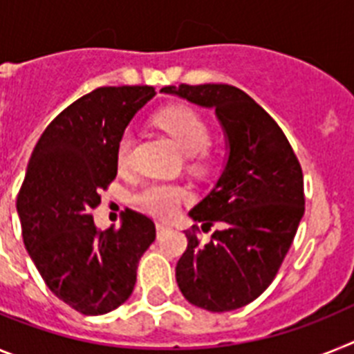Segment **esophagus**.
Returning a JSON list of instances; mask_svg holds the SVG:
<instances>
[{
  "instance_id": "34e87169",
  "label": "esophagus",
  "mask_w": 354,
  "mask_h": 354,
  "mask_svg": "<svg viewBox=\"0 0 354 354\" xmlns=\"http://www.w3.org/2000/svg\"><path fill=\"white\" fill-rule=\"evenodd\" d=\"M169 228H171L169 224H165V223H156V235L162 236V235H164V232H167Z\"/></svg>"
}]
</instances>
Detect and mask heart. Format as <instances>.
Segmentation results:
<instances>
[{"mask_svg": "<svg viewBox=\"0 0 354 354\" xmlns=\"http://www.w3.org/2000/svg\"><path fill=\"white\" fill-rule=\"evenodd\" d=\"M155 122L167 131L178 142V146L189 153L190 165L196 169H205L210 164V126L205 121L198 110L190 109L187 104H173L167 109L156 112ZM133 149V135L130 130L122 131L115 146V162L119 169L128 167ZM190 198V192L185 185L169 183V181H149L140 187L133 196L135 205L146 214L169 219L180 210L181 203Z\"/></svg>", "mask_w": 354, "mask_h": 354, "instance_id": "1", "label": "heart"}]
</instances>
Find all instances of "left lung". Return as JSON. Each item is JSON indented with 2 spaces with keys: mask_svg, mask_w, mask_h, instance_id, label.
Segmentation results:
<instances>
[{
  "mask_svg": "<svg viewBox=\"0 0 354 354\" xmlns=\"http://www.w3.org/2000/svg\"><path fill=\"white\" fill-rule=\"evenodd\" d=\"M199 106H214L230 144L217 185L190 210L207 232L187 230L176 266L185 299L210 312H230L257 299L278 274L305 214L303 171L283 130L241 88L226 84L162 88Z\"/></svg>",
  "mask_w": 354,
  "mask_h": 354,
  "instance_id": "obj_1",
  "label": "left lung"
}]
</instances>
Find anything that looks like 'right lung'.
Returning <instances> with one entry per match:
<instances>
[{
    "label": "right lung",
    "mask_w": 354,
    "mask_h": 354,
    "mask_svg": "<svg viewBox=\"0 0 354 354\" xmlns=\"http://www.w3.org/2000/svg\"><path fill=\"white\" fill-rule=\"evenodd\" d=\"M149 85L100 87L71 103L35 144L17 214L23 241L48 288L84 315L121 306L133 292L137 266L156 236L151 217L126 210L121 228L97 232L92 210L118 176L115 146Z\"/></svg>",
    "instance_id": "obj_1"
}]
</instances>
